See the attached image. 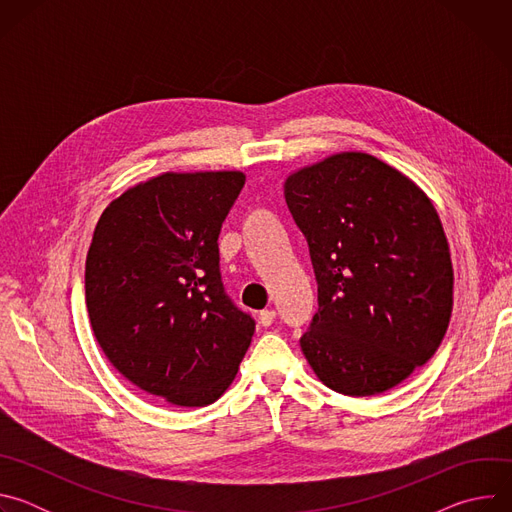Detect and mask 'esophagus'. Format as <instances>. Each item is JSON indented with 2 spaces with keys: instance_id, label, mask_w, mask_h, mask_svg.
<instances>
[{
  "instance_id": "obj_1",
  "label": "esophagus",
  "mask_w": 512,
  "mask_h": 512,
  "mask_svg": "<svg viewBox=\"0 0 512 512\" xmlns=\"http://www.w3.org/2000/svg\"><path fill=\"white\" fill-rule=\"evenodd\" d=\"M273 320H275V310H263V312H259V324L261 326H271L273 324Z\"/></svg>"
}]
</instances>
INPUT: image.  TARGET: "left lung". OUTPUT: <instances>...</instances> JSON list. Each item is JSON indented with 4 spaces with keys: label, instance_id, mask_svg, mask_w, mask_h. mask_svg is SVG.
I'll list each match as a JSON object with an SVG mask.
<instances>
[{
    "label": "left lung",
    "instance_id": "1",
    "mask_svg": "<svg viewBox=\"0 0 512 512\" xmlns=\"http://www.w3.org/2000/svg\"><path fill=\"white\" fill-rule=\"evenodd\" d=\"M318 312L300 344L316 377L348 397L381 395L440 348L454 306L450 245L429 196L364 152L285 176Z\"/></svg>",
    "mask_w": 512,
    "mask_h": 512
}]
</instances>
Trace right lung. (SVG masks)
Returning <instances> with one entry per match:
<instances>
[{
  "instance_id": "add662e5",
  "label": "right lung",
  "mask_w": 512,
  "mask_h": 512,
  "mask_svg": "<svg viewBox=\"0 0 512 512\" xmlns=\"http://www.w3.org/2000/svg\"><path fill=\"white\" fill-rule=\"evenodd\" d=\"M243 184L239 170L162 172L113 198L93 233L95 338L127 381L170 405L221 397L255 332L218 271V233Z\"/></svg>"
}]
</instances>
